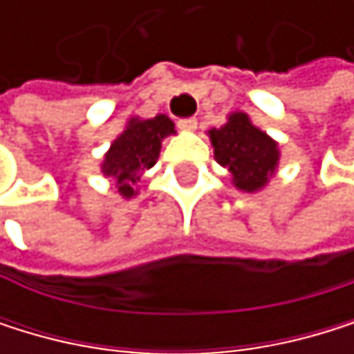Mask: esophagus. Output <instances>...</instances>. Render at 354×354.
Returning <instances> with one entry per match:
<instances>
[{"mask_svg":"<svg viewBox=\"0 0 354 354\" xmlns=\"http://www.w3.org/2000/svg\"><path fill=\"white\" fill-rule=\"evenodd\" d=\"M178 129H183V131H195L197 129V118H180L178 120Z\"/></svg>","mask_w":354,"mask_h":354,"instance_id":"esophagus-1","label":"esophagus"}]
</instances>
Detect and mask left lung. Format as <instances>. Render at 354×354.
I'll use <instances>...</instances> for the list:
<instances>
[{
  "label": "left lung",
  "instance_id": "obj_1",
  "mask_svg": "<svg viewBox=\"0 0 354 354\" xmlns=\"http://www.w3.org/2000/svg\"><path fill=\"white\" fill-rule=\"evenodd\" d=\"M214 159L231 171L236 189L254 193L263 189L274 176L280 151L278 144L250 123L248 114L234 112L221 129L208 131Z\"/></svg>",
  "mask_w": 354,
  "mask_h": 354
}]
</instances>
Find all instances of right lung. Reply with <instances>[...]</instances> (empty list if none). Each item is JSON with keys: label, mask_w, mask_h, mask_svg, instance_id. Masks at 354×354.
I'll list each match as a JSON object with an SVG mask.
<instances>
[{"label": "right lung", "mask_w": 354, "mask_h": 354, "mask_svg": "<svg viewBox=\"0 0 354 354\" xmlns=\"http://www.w3.org/2000/svg\"><path fill=\"white\" fill-rule=\"evenodd\" d=\"M176 133L174 123L165 114L155 118H131L104 157L102 171L116 180V189L125 199L133 197V185L140 180L144 169H151L161 151V142Z\"/></svg>", "instance_id": "add662e5"}]
</instances>
